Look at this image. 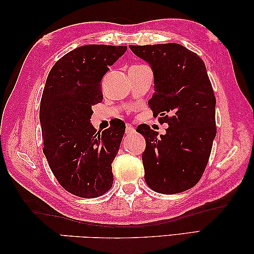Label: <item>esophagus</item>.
<instances>
[{"mask_svg": "<svg viewBox=\"0 0 254 254\" xmlns=\"http://www.w3.org/2000/svg\"><path fill=\"white\" fill-rule=\"evenodd\" d=\"M135 131V128H134V126H131V125H126V129H125V132H126L127 135H130V134H132V132Z\"/></svg>", "mask_w": 254, "mask_h": 254, "instance_id": "1", "label": "esophagus"}]
</instances>
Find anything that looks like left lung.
Masks as SVG:
<instances>
[{"label":"left lung","instance_id":"left-lung-1","mask_svg":"<svg viewBox=\"0 0 254 254\" xmlns=\"http://www.w3.org/2000/svg\"><path fill=\"white\" fill-rule=\"evenodd\" d=\"M129 48L152 66L155 90L148 107L169 125L160 136L148 125L137 127L146 140L145 181L156 192H182L200 180L216 136V99L205 63L179 44Z\"/></svg>","mask_w":254,"mask_h":254}]
</instances>
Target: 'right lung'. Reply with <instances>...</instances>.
Returning a JSON list of instances; mask_svg holds the SVG:
<instances>
[{
    "mask_svg": "<svg viewBox=\"0 0 254 254\" xmlns=\"http://www.w3.org/2000/svg\"><path fill=\"white\" fill-rule=\"evenodd\" d=\"M127 46L86 45L53 66L40 101L44 154L58 184L74 196L95 198L110 190L112 162L125 124L102 132L91 125L92 106L102 101L101 80Z\"/></svg>",
    "mask_w": 254,
    "mask_h": 254,
    "instance_id": "1",
    "label": "right lung"
}]
</instances>
